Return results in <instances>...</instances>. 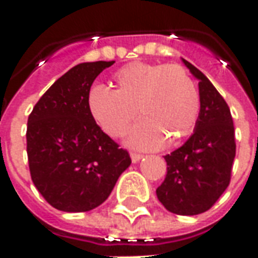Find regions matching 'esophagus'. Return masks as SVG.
Instances as JSON below:
<instances>
[{
    "label": "esophagus",
    "mask_w": 258,
    "mask_h": 258,
    "mask_svg": "<svg viewBox=\"0 0 258 258\" xmlns=\"http://www.w3.org/2000/svg\"><path fill=\"white\" fill-rule=\"evenodd\" d=\"M141 159H142V155H141V153H131V160H133V163L140 162Z\"/></svg>",
    "instance_id": "esophagus-1"
}]
</instances>
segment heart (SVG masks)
Returning <instances> with one entry per match:
<instances>
[{
	"instance_id": "1",
	"label": "heart",
	"mask_w": 258,
	"mask_h": 258,
	"mask_svg": "<svg viewBox=\"0 0 258 258\" xmlns=\"http://www.w3.org/2000/svg\"><path fill=\"white\" fill-rule=\"evenodd\" d=\"M114 90L95 85L88 94V110L107 135L123 137L137 117H142L128 137L141 149L175 145L194 131L200 101L194 80L178 64L134 62L113 76Z\"/></svg>"
}]
</instances>
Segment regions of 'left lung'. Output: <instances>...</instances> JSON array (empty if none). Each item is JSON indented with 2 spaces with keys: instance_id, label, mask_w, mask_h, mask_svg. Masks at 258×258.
<instances>
[{
  "instance_id": "left-lung-1",
  "label": "left lung",
  "mask_w": 258,
  "mask_h": 258,
  "mask_svg": "<svg viewBox=\"0 0 258 258\" xmlns=\"http://www.w3.org/2000/svg\"><path fill=\"white\" fill-rule=\"evenodd\" d=\"M182 62L199 80V117L189 140L164 156L167 174L156 195L174 214L196 216L209 210L228 188L236 144L227 102L199 69Z\"/></svg>"
}]
</instances>
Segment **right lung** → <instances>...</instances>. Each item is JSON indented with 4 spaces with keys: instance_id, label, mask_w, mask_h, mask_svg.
Here are the masks:
<instances>
[{
    "instance_id": "obj_1",
    "label": "right lung",
    "mask_w": 258,
    "mask_h": 258,
    "mask_svg": "<svg viewBox=\"0 0 258 258\" xmlns=\"http://www.w3.org/2000/svg\"><path fill=\"white\" fill-rule=\"evenodd\" d=\"M114 60L85 62L59 77L27 120V157L33 182L49 205L83 213L102 205L125 168L128 152L95 123L88 94Z\"/></svg>"
}]
</instances>
